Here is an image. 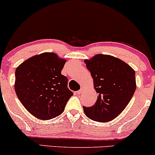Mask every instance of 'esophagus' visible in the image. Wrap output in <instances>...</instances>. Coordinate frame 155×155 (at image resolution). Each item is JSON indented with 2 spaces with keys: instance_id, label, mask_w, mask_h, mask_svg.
<instances>
[{
  "instance_id": "obj_1",
  "label": "esophagus",
  "mask_w": 155,
  "mask_h": 155,
  "mask_svg": "<svg viewBox=\"0 0 155 155\" xmlns=\"http://www.w3.org/2000/svg\"><path fill=\"white\" fill-rule=\"evenodd\" d=\"M84 90V88L81 87V88L80 89V90H79V91H77V94H79V95H80V94H82Z\"/></svg>"
}]
</instances>
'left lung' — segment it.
<instances>
[{"label":"left lung","mask_w":155,"mask_h":155,"mask_svg":"<svg viewBox=\"0 0 155 155\" xmlns=\"http://www.w3.org/2000/svg\"><path fill=\"white\" fill-rule=\"evenodd\" d=\"M84 62L98 97L93 106H83L84 111L90 120L109 122L122 113L136 91L135 71L111 55L97 54Z\"/></svg>","instance_id":"8db88e82"}]
</instances>
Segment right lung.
Instances as JSON below:
<instances>
[{
    "label": "right lung",
    "mask_w": 155,
    "mask_h": 155,
    "mask_svg": "<svg viewBox=\"0 0 155 155\" xmlns=\"http://www.w3.org/2000/svg\"><path fill=\"white\" fill-rule=\"evenodd\" d=\"M65 60L54 53L32 57L15 71V92L24 107L40 120H50L63 113L74 95L62 75Z\"/></svg>",
    "instance_id": "obj_1"
}]
</instances>
